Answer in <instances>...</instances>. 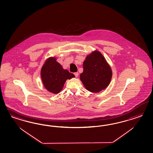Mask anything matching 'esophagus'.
I'll return each instance as SVG.
<instances>
[{"label":"esophagus","instance_id":"34e87169","mask_svg":"<svg viewBox=\"0 0 153 153\" xmlns=\"http://www.w3.org/2000/svg\"><path fill=\"white\" fill-rule=\"evenodd\" d=\"M74 74L76 77H77L79 76V73L78 72H75V73H74Z\"/></svg>","mask_w":153,"mask_h":153}]
</instances>
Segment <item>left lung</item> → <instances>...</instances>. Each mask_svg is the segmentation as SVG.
Listing matches in <instances>:
<instances>
[{"label":"left lung","mask_w":153,"mask_h":153,"mask_svg":"<svg viewBox=\"0 0 153 153\" xmlns=\"http://www.w3.org/2000/svg\"><path fill=\"white\" fill-rule=\"evenodd\" d=\"M83 67L80 79L88 91L99 93L108 86L112 71L100 52L95 51L87 56L83 62Z\"/></svg>","instance_id":"obj_1"}]
</instances>
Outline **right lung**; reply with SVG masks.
Wrapping results in <instances>:
<instances>
[{"label": "right lung", "instance_id": "obj_1", "mask_svg": "<svg viewBox=\"0 0 153 153\" xmlns=\"http://www.w3.org/2000/svg\"><path fill=\"white\" fill-rule=\"evenodd\" d=\"M74 77V74L63 68L56 62V57L47 59L41 70V77L44 87L48 91L53 94L59 93L66 80Z\"/></svg>", "mask_w": 153, "mask_h": 153}]
</instances>
